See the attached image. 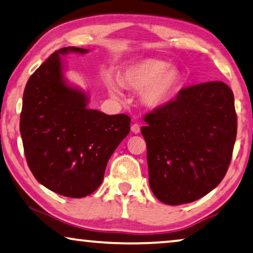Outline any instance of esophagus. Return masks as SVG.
Instances as JSON below:
<instances>
[{"instance_id":"esophagus-1","label":"esophagus","mask_w":253,"mask_h":253,"mask_svg":"<svg viewBox=\"0 0 253 253\" xmlns=\"http://www.w3.org/2000/svg\"><path fill=\"white\" fill-rule=\"evenodd\" d=\"M130 129L134 134H138L139 131H141V126H139L138 124H133V125H131V127H130Z\"/></svg>"}]
</instances>
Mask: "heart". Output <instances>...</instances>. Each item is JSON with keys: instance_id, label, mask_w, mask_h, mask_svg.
<instances>
[{"instance_id": "1", "label": "heart", "mask_w": 253, "mask_h": 253, "mask_svg": "<svg viewBox=\"0 0 253 253\" xmlns=\"http://www.w3.org/2000/svg\"><path fill=\"white\" fill-rule=\"evenodd\" d=\"M183 75L178 68L164 60L145 58L128 66L122 79L109 77L107 86L112 96L123 99L124 86L141 90V102L149 109L164 107L174 97L182 85Z\"/></svg>"}]
</instances>
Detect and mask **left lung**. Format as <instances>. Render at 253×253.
<instances>
[{
  "label": "left lung",
  "mask_w": 253,
  "mask_h": 253,
  "mask_svg": "<svg viewBox=\"0 0 253 253\" xmlns=\"http://www.w3.org/2000/svg\"><path fill=\"white\" fill-rule=\"evenodd\" d=\"M149 183L166 205L205 197L219 184L232 159L237 118L234 95L223 82L179 90L174 101L144 116Z\"/></svg>",
  "instance_id": "8db88e82"
}]
</instances>
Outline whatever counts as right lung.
I'll list each match as a JSON object with an SVG mask.
<instances>
[{
  "mask_svg": "<svg viewBox=\"0 0 253 253\" xmlns=\"http://www.w3.org/2000/svg\"><path fill=\"white\" fill-rule=\"evenodd\" d=\"M87 53L62 47L28 79L20 134L26 159L39 182L60 195L84 198L103 180L105 167L130 130V118L88 109V95L68 84L61 55Z\"/></svg>",
  "mask_w": 253,
  "mask_h": 253,
  "instance_id": "right-lung-1",
  "label": "right lung"
}]
</instances>
